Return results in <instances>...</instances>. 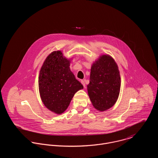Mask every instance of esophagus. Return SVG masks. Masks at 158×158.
Returning <instances> with one entry per match:
<instances>
[{
	"label": "esophagus",
	"instance_id": "obj_1",
	"mask_svg": "<svg viewBox=\"0 0 158 158\" xmlns=\"http://www.w3.org/2000/svg\"><path fill=\"white\" fill-rule=\"evenodd\" d=\"M81 84L83 85V87L85 88H86V84H85V81L84 80H81Z\"/></svg>",
	"mask_w": 158,
	"mask_h": 158
}]
</instances>
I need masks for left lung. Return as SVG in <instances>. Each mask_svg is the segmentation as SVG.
<instances>
[{"mask_svg":"<svg viewBox=\"0 0 158 158\" xmlns=\"http://www.w3.org/2000/svg\"><path fill=\"white\" fill-rule=\"evenodd\" d=\"M89 80L88 92L94 107L99 111L113 107L119 95L121 79L112 56L102 55L93 63Z\"/></svg>","mask_w":158,"mask_h":158,"instance_id":"obj_1","label":"left lung"}]
</instances>
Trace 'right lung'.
<instances>
[{"label":"right lung","mask_w":158,"mask_h":158,"mask_svg":"<svg viewBox=\"0 0 158 158\" xmlns=\"http://www.w3.org/2000/svg\"><path fill=\"white\" fill-rule=\"evenodd\" d=\"M71 60L66 58L61 50L53 51L47 56L40 71L41 100L48 110L56 114L64 113L75 94L83 89L70 70Z\"/></svg>","instance_id":"obj_1"}]
</instances>
